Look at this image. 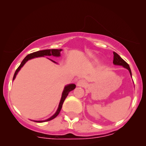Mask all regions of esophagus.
I'll return each instance as SVG.
<instances>
[{
	"instance_id": "34e87169",
	"label": "esophagus",
	"mask_w": 146,
	"mask_h": 146,
	"mask_svg": "<svg viewBox=\"0 0 146 146\" xmlns=\"http://www.w3.org/2000/svg\"><path fill=\"white\" fill-rule=\"evenodd\" d=\"M86 85H87L86 82L85 80H82V79L78 81V82H77V86H78L84 87Z\"/></svg>"
}]
</instances>
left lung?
Instances as JSON below:
<instances>
[{
  "instance_id": "left-lung-1",
  "label": "left lung",
  "mask_w": 146,
  "mask_h": 146,
  "mask_svg": "<svg viewBox=\"0 0 146 146\" xmlns=\"http://www.w3.org/2000/svg\"><path fill=\"white\" fill-rule=\"evenodd\" d=\"M113 63L115 65H120V66H122L125 68H127L128 70L129 73H130V74L131 76V69L130 68H129V66L128 65V64H127L126 62L123 60L117 54V53H115L113 52Z\"/></svg>"
}]
</instances>
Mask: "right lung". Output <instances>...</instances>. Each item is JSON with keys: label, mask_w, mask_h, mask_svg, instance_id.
<instances>
[{"label": "right lung", "mask_w": 146, "mask_h": 146, "mask_svg": "<svg viewBox=\"0 0 146 146\" xmlns=\"http://www.w3.org/2000/svg\"><path fill=\"white\" fill-rule=\"evenodd\" d=\"M62 50L61 49L60 50H58V49H50V50H39V51H37V52H33V53H31L30 54H28L27 56H26L25 58L23 61H22V62L21 64L19 67H18V68L15 71V74H14V76H13V80L15 78L16 76H17L18 72L20 70V69L23 66V65L25 64L29 60L31 59V58H35V57H38V56H60V51ZM53 61V60H52ZM54 62H55L54 61H53ZM76 88V85L74 84H69L66 86L64 88V90L63 91V93H62V98H61V100L60 102V104H59V106H58V108L56 112L55 113L54 115H53L51 117H50L46 120H44V121H36V122H43V121H48L50 120H52V119H53L54 118H55L59 114L60 111L61 110V108L62 107V104L64 103V102L66 98L67 97L68 94V93L70 92L73 90L74 89H75Z\"/></svg>", "instance_id": "1"}]
</instances>
